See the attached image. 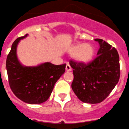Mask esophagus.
<instances>
[{
  "label": "esophagus",
  "instance_id": "esophagus-1",
  "mask_svg": "<svg viewBox=\"0 0 129 129\" xmlns=\"http://www.w3.org/2000/svg\"><path fill=\"white\" fill-rule=\"evenodd\" d=\"M66 71H68V72L71 71L72 70L71 66H70L69 64H67L66 66Z\"/></svg>",
  "mask_w": 129,
  "mask_h": 129
}]
</instances>
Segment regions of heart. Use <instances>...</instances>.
<instances>
[{
  "mask_svg": "<svg viewBox=\"0 0 129 129\" xmlns=\"http://www.w3.org/2000/svg\"><path fill=\"white\" fill-rule=\"evenodd\" d=\"M69 52L74 55L78 61L84 63L91 61L95 54L94 49L91 45L82 43L74 45L69 50Z\"/></svg>",
  "mask_w": 129,
  "mask_h": 129,
  "instance_id": "obj_1",
  "label": "heart"
}]
</instances>
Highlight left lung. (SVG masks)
Listing matches in <instances>:
<instances>
[{"label": "left lung", "mask_w": 129, "mask_h": 129, "mask_svg": "<svg viewBox=\"0 0 129 129\" xmlns=\"http://www.w3.org/2000/svg\"><path fill=\"white\" fill-rule=\"evenodd\" d=\"M95 41L100 47L93 60L88 63L70 60L74 74L72 88L80 101L88 104L103 102L116 85L120 75L116 49L102 39Z\"/></svg>", "instance_id": "1"}]
</instances>
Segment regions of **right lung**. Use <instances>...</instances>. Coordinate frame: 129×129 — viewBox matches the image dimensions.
I'll return each mask as SVG.
<instances>
[{"mask_svg":"<svg viewBox=\"0 0 129 129\" xmlns=\"http://www.w3.org/2000/svg\"><path fill=\"white\" fill-rule=\"evenodd\" d=\"M27 35L17 38L8 54L6 67L9 84L13 93L21 101L42 104L50 97L55 82L65 72L66 64L47 62L36 67L23 66L17 59L16 49L19 41Z\"/></svg>","mask_w":129,"mask_h":129,"instance_id":"add662e5","label":"right lung"}]
</instances>
